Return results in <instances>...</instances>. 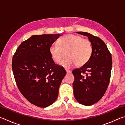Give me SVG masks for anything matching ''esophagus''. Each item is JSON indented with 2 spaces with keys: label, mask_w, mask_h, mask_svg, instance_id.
<instances>
[{
  "label": "esophagus",
  "mask_w": 125,
  "mask_h": 125,
  "mask_svg": "<svg viewBox=\"0 0 125 125\" xmlns=\"http://www.w3.org/2000/svg\"><path fill=\"white\" fill-rule=\"evenodd\" d=\"M65 71H66V72H67V74L71 73V71L70 70H68V69H65Z\"/></svg>",
  "instance_id": "34e87169"
}]
</instances>
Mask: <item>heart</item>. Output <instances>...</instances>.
Wrapping results in <instances>:
<instances>
[{
	"mask_svg": "<svg viewBox=\"0 0 125 125\" xmlns=\"http://www.w3.org/2000/svg\"><path fill=\"white\" fill-rule=\"evenodd\" d=\"M49 52L53 60L57 63L66 54V57L60 63L63 67L70 68L74 64L77 67H82L90 59L93 47L88 39L78 35L68 34L60 38L58 45H51Z\"/></svg>",
	"mask_w": 125,
	"mask_h": 125,
	"instance_id": "b5f03b06",
	"label": "heart"
}]
</instances>
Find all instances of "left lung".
I'll list each match as a JSON object with an SVG mask.
<instances>
[{"label":"left lung","instance_id":"1","mask_svg":"<svg viewBox=\"0 0 125 125\" xmlns=\"http://www.w3.org/2000/svg\"><path fill=\"white\" fill-rule=\"evenodd\" d=\"M88 37L93 52L88 63L72 71L74 95L82 105L90 106L98 102L107 90L110 79L112 57L102 40L88 32H77Z\"/></svg>","mask_w":125,"mask_h":125}]
</instances>
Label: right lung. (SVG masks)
I'll return each mask as SVG.
<instances>
[{
	"label": "right lung",
	"mask_w": 125,
	"mask_h": 125,
	"mask_svg": "<svg viewBox=\"0 0 125 125\" xmlns=\"http://www.w3.org/2000/svg\"><path fill=\"white\" fill-rule=\"evenodd\" d=\"M60 36L33 35L20 44L12 57L17 86L30 103L38 107H48L56 101L66 74L64 68L55 64L49 52L51 45Z\"/></svg>",
	"instance_id": "right-lung-1"
}]
</instances>
